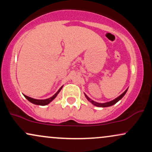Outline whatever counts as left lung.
I'll return each instance as SVG.
<instances>
[{
	"label": "left lung",
	"mask_w": 152,
	"mask_h": 152,
	"mask_svg": "<svg viewBox=\"0 0 152 152\" xmlns=\"http://www.w3.org/2000/svg\"><path fill=\"white\" fill-rule=\"evenodd\" d=\"M127 90H128V88H127V89H126V91H125L124 92L123 94H121V95H120L119 96L117 97V98H116V99H115L114 100L111 101V102H109L104 103V104H101V103H97V102H94V101L91 100V99H90L89 98H88V96H87L86 95V94H85V96H86V99H88V100L89 101V102H90L91 103H92V104H93L94 106H99V107H108V106H111L114 105V104H116V103H117V102H118V101L120 100V99H121L122 98H123L124 96V95H125V94L126 93Z\"/></svg>",
	"instance_id": "obj_1"
}]
</instances>
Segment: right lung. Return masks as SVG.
Segmentation results:
<instances>
[{
  "mask_svg": "<svg viewBox=\"0 0 152 152\" xmlns=\"http://www.w3.org/2000/svg\"><path fill=\"white\" fill-rule=\"evenodd\" d=\"M62 87H63V86H61V87L60 88H59V90L58 91L56 92V93L55 94H54V95L53 96H52V97H50V98H48V99H43V100H39V99H35L31 98V97H28V96H26V95H24V96H25L26 98L29 101V102L32 103V104H36V105L45 106V105H47V104H49L50 102H51L52 101H53V99H55L56 97V96L58 95V94L59 93V92H60V91L61 90Z\"/></svg>",
  "mask_w": 152,
  "mask_h": 152,
  "instance_id": "obj_1",
  "label": "right lung"
}]
</instances>
